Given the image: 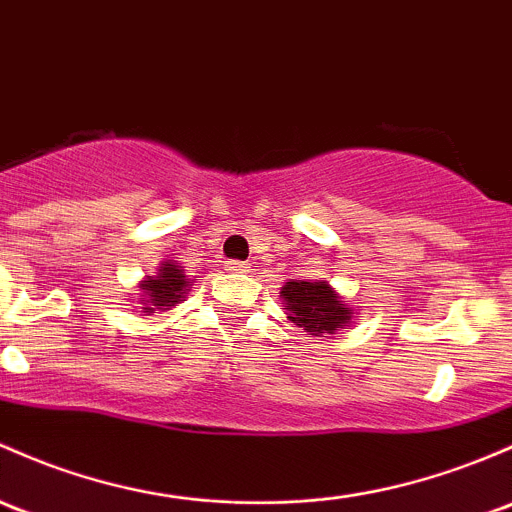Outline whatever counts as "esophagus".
Returning <instances> with one entry per match:
<instances>
[{
    "label": "esophagus",
    "instance_id": "esophagus-1",
    "mask_svg": "<svg viewBox=\"0 0 512 512\" xmlns=\"http://www.w3.org/2000/svg\"><path fill=\"white\" fill-rule=\"evenodd\" d=\"M228 270L230 272H247V265H245V262H230Z\"/></svg>",
    "mask_w": 512,
    "mask_h": 512
}]
</instances>
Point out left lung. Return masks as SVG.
Returning <instances> with one entry per match:
<instances>
[{"mask_svg": "<svg viewBox=\"0 0 512 512\" xmlns=\"http://www.w3.org/2000/svg\"><path fill=\"white\" fill-rule=\"evenodd\" d=\"M279 297L287 304V319L309 336H333L358 314L326 279H292L279 289Z\"/></svg>", "mask_w": 512, "mask_h": 512, "instance_id": "8db88e82", "label": "left lung"}]
</instances>
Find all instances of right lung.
Instances as JSON below:
<instances>
[{
    "label": "right lung",
    "mask_w": 512,
    "mask_h": 512,
    "mask_svg": "<svg viewBox=\"0 0 512 512\" xmlns=\"http://www.w3.org/2000/svg\"><path fill=\"white\" fill-rule=\"evenodd\" d=\"M193 279L186 277V272L181 270V262L176 260H164L159 265V270L154 272V277H144L139 282V309L142 316L157 314V311H169L176 304L186 301L188 292H191Z\"/></svg>",
    "instance_id": "right-lung-1"
}]
</instances>
